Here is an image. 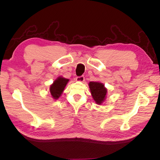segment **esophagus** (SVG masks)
<instances>
[{
  "instance_id": "obj_1",
  "label": "esophagus",
  "mask_w": 160,
  "mask_h": 160,
  "mask_svg": "<svg viewBox=\"0 0 160 160\" xmlns=\"http://www.w3.org/2000/svg\"><path fill=\"white\" fill-rule=\"evenodd\" d=\"M77 81L79 82H83L85 81V77L84 76H81V77H77L76 78Z\"/></svg>"
}]
</instances>
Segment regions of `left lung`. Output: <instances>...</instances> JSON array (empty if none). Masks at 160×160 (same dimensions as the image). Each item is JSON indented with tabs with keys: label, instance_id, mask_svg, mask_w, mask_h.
Wrapping results in <instances>:
<instances>
[{
	"label": "left lung",
	"instance_id": "8db88e82",
	"mask_svg": "<svg viewBox=\"0 0 160 160\" xmlns=\"http://www.w3.org/2000/svg\"><path fill=\"white\" fill-rule=\"evenodd\" d=\"M92 98L98 105H101L105 101L108 89L105 85L100 82L91 81L89 83Z\"/></svg>",
	"mask_w": 160,
	"mask_h": 160
}]
</instances>
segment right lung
<instances>
[{
	"label": "right lung",
	"mask_w": 160,
	"mask_h": 160,
	"mask_svg": "<svg viewBox=\"0 0 160 160\" xmlns=\"http://www.w3.org/2000/svg\"><path fill=\"white\" fill-rule=\"evenodd\" d=\"M69 81V79L60 76L53 81L50 86V93L53 99H58L60 98Z\"/></svg>",
	"instance_id": "obj_1"
}]
</instances>
